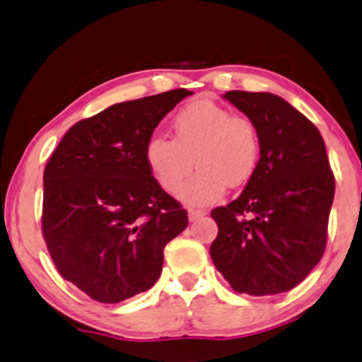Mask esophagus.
I'll return each mask as SVG.
<instances>
[{"label":"esophagus","mask_w":362,"mask_h":362,"mask_svg":"<svg viewBox=\"0 0 362 362\" xmlns=\"http://www.w3.org/2000/svg\"><path fill=\"white\" fill-rule=\"evenodd\" d=\"M204 214H206L204 209H194V208H190V209H189V220H190V221H196V220H199L201 216H204Z\"/></svg>","instance_id":"34e87169"}]
</instances>
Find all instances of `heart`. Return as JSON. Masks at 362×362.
<instances>
[{
  "mask_svg": "<svg viewBox=\"0 0 362 362\" xmlns=\"http://www.w3.org/2000/svg\"><path fill=\"white\" fill-rule=\"evenodd\" d=\"M173 139L153 136L144 149L154 180L166 192H175L192 168L197 172L178 192L182 201L206 206L218 201L230 187L247 184L256 173L261 139L252 120L233 115L211 99H196L172 120Z\"/></svg>",
  "mask_w": 362,
  "mask_h": 362,
  "instance_id": "heart-1",
  "label": "heart"
}]
</instances>
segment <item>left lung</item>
Masks as SVG:
<instances>
[{"label": "left lung", "mask_w": 362, "mask_h": 362, "mask_svg": "<svg viewBox=\"0 0 362 362\" xmlns=\"http://www.w3.org/2000/svg\"><path fill=\"white\" fill-rule=\"evenodd\" d=\"M223 98L257 127L261 156L244 192L211 211L218 225L211 259L235 292H287L327 247L335 177L323 137L275 94L228 90Z\"/></svg>", "instance_id": "8db88e82"}]
</instances>
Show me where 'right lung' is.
Instances as JSON below:
<instances>
[{"instance_id": "obj_1", "label": "right lung", "mask_w": 362, "mask_h": 362, "mask_svg": "<svg viewBox=\"0 0 362 362\" xmlns=\"http://www.w3.org/2000/svg\"><path fill=\"white\" fill-rule=\"evenodd\" d=\"M187 89L118 103L75 123L45 168L42 237L65 280L117 304L146 292L187 211L154 180L144 149Z\"/></svg>"}]
</instances>
